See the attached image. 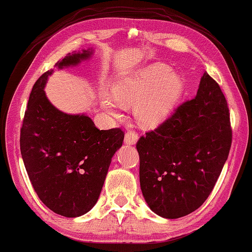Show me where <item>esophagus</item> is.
Instances as JSON below:
<instances>
[{"label":"esophagus","instance_id":"34e87169","mask_svg":"<svg viewBox=\"0 0 252 252\" xmlns=\"http://www.w3.org/2000/svg\"><path fill=\"white\" fill-rule=\"evenodd\" d=\"M139 136L138 133L134 131H129L126 133V138H125V142L126 144H135L136 141H138Z\"/></svg>","mask_w":252,"mask_h":252}]
</instances>
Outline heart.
I'll return each mask as SVG.
<instances>
[{
	"label": "heart",
	"instance_id": "b5f03b06",
	"mask_svg": "<svg viewBox=\"0 0 252 252\" xmlns=\"http://www.w3.org/2000/svg\"><path fill=\"white\" fill-rule=\"evenodd\" d=\"M180 88L177 74L170 73L163 65H152L132 78L119 81L112 87V95L121 105L135 104L134 116L141 125L157 126L171 112ZM114 100L104 93L101 104L105 113L119 118L121 110Z\"/></svg>",
	"mask_w": 252,
	"mask_h": 252
}]
</instances>
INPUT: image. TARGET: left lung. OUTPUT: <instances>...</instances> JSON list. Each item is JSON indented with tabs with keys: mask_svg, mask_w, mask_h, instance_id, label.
Segmentation results:
<instances>
[{
	"mask_svg": "<svg viewBox=\"0 0 252 252\" xmlns=\"http://www.w3.org/2000/svg\"><path fill=\"white\" fill-rule=\"evenodd\" d=\"M232 129L227 100L204 72L193 99L140 136V186L148 206L177 219L206 201L228 159Z\"/></svg>",
	"mask_w": 252,
	"mask_h": 252,
	"instance_id": "left-lung-1",
	"label": "left lung"
}]
</instances>
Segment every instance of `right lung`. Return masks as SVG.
<instances>
[{
  "instance_id": "add662e5",
  "label": "right lung",
  "mask_w": 252,
  "mask_h": 252,
  "mask_svg": "<svg viewBox=\"0 0 252 252\" xmlns=\"http://www.w3.org/2000/svg\"><path fill=\"white\" fill-rule=\"evenodd\" d=\"M90 54H69L55 66L75 65ZM51 73L46 71L32 88L21 127V155L41 201L58 215L75 218L96 203L125 132L99 130L88 116L54 108L43 90Z\"/></svg>"
}]
</instances>
